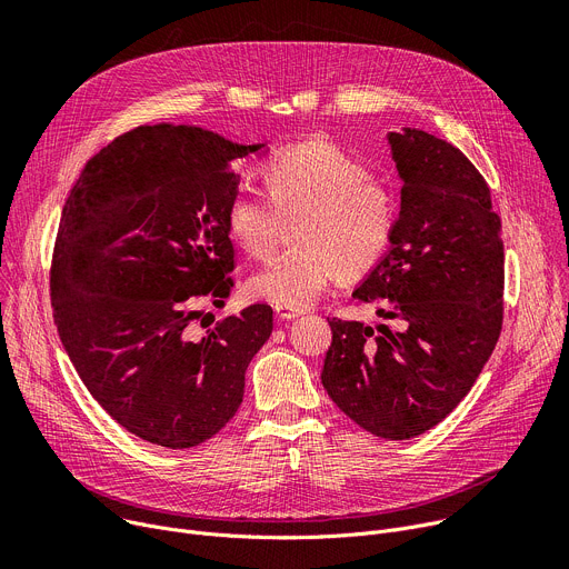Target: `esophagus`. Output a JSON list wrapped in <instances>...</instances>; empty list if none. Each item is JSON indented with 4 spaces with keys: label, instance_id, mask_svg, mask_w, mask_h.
Instances as JSON below:
<instances>
[{
    "label": "esophagus",
    "instance_id": "obj_1",
    "mask_svg": "<svg viewBox=\"0 0 569 569\" xmlns=\"http://www.w3.org/2000/svg\"><path fill=\"white\" fill-rule=\"evenodd\" d=\"M274 313H277V318L279 320H295V318H299L301 316V311L299 309H288V307H274Z\"/></svg>",
    "mask_w": 569,
    "mask_h": 569
}]
</instances>
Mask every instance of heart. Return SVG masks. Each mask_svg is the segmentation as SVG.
Returning a JSON list of instances; mask_svg holds the SVG:
<instances>
[{
    "label": "heart",
    "mask_w": 569,
    "mask_h": 569,
    "mask_svg": "<svg viewBox=\"0 0 569 569\" xmlns=\"http://www.w3.org/2000/svg\"><path fill=\"white\" fill-rule=\"evenodd\" d=\"M264 199L238 192L226 229L251 258H268L292 221L288 251L256 272L247 292L277 307L305 309L336 277H359L387 253L398 208L370 169L325 139L279 150L262 164Z\"/></svg>",
    "instance_id": "heart-1"
}]
</instances>
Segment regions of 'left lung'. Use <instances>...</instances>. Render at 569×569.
<instances>
[{
	"label": "left lung",
	"mask_w": 569,
	"mask_h": 569,
	"mask_svg": "<svg viewBox=\"0 0 569 569\" xmlns=\"http://www.w3.org/2000/svg\"><path fill=\"white\" fill-rule=\"evenodd\" d=\"M402 178L389 253L352 292L396 327L331 318L322 387L382 439L441 423L471 391L503 325L501 219L460 148L423 130L389 134Z\"/></svg>",
	"instance_id": "8db88e82"
}]
</instances>
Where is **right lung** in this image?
<instances>
[{"label":"right lung","instance_id":"right-lung-1","mask_svg":"<svg viewBox=\"0 0 569 569\" xmlns=\"http://www.w3.org/2000/svg\"><path fill=\"white\" fill-rule=\"evenodd\" d=\"M240 146L192 126H141L107 143L66 199L50 295L61 343L98 405L128 432L182 450L214 437L272 333L253 305L203 338L189 325L233 288L226 208Z\"/></svg>","mask_w":569,"mask_h":569}]
</instances>
